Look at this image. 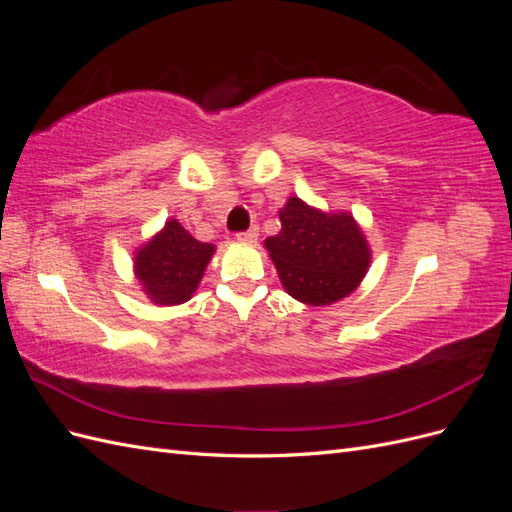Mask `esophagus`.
I'll list each match as a JSON object with an SVG mask.
<instances>
[{
  "label": "esophagus",
  "mask_w": 512,
  "mask_h": 512,
  "mask_svg": "<svg viewBox=\"0 0 512 512\" xmlns=\"http://www.w3.org/2000/svg\"><path fill=\"white\" fill-rule=\"evenodd\" d=\"M235 239H237L239 243H256V239H258V228L254 226V228H250V230H241V232H237Z\"/></svg>",
  "instance_id": "esophagus-1"
}]
</instances>
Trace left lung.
<instances>
[{
    "label": "left lung",
    "mask_w": 512,
    "mask_h": 512,
    "mask_svg": "<svg viewBox=\"0 0 512 512\" xmlns=\"http://www.w3.org/2000/svg\"><path fill=\"white\" fill-rule=\"evenodd\" d=\"M280 222V235L265 243L290 297L329 305L359 286L369 267V250L352 215L322 213L301 198H290Z\"/></svg>",
    "instance_id": "8db88e82"
}]
</instances>
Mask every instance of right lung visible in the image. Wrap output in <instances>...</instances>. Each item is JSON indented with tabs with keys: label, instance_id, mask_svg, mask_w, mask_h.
Wrapping results in <instances>:
<instances>
[{
	"label": "right lung",
	"instance_id": "add662e5",
	"mask_svg": "<svg viewBox=\"0 0 512 512\" xmlns=\"http://www.w3.org/2000/svg\"><path fill=\"white\" fill-rule=\"evenodd\" d=\"M211 254V243L194 239L177 220H170L160 235L136 252V275L149 299L179 305L198 288Z\"/></svg>",
	"mask_w": 512,
	"mask_h": 512
}]
</instances>
